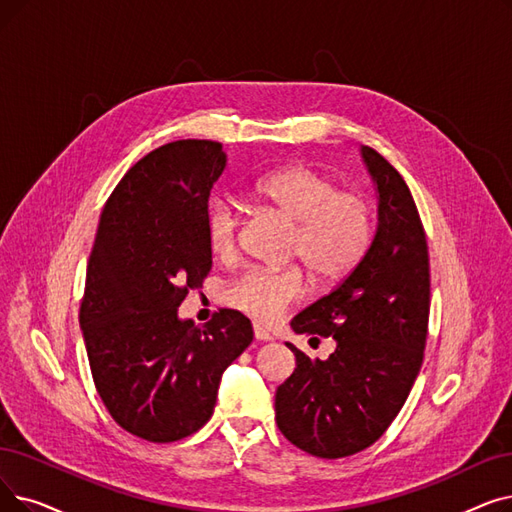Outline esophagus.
<instances>
[{
	"label": "esophagus",
	"instance_id": "obj_1",
	"mask_svg": "<svg viewBox=\"0 0 512 512\" xmlns=\"http://www.w3.org/2000/svg\"><path fill=\"white\" fill-rule=\"evenodd\" d=\"M253 332H255V339H257V341H263V343H265V341H272V335H270V332L265 330L263 326H259V324H255V326H253Z\"/></svg>",
	"mask_w": 512,
	"mask_h": 512
}]
</instances>
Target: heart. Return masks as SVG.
Returning <instances> with one entry per match:
<instances>
[{"instance_id": "obj_1", "label": "heart", "mask_w": 512, "mask_h": 512, "mask_svg": "<svg viewBox=\"0 0 512 512\" xmlns=\"http://www.w3.org/2000/svg\"><path fill=\"white\" fill-rule=\"evenodd\" d=\"M255 201L293 226L288 257L301 261L318 286H337L368 255L374 240V205L362 192L341 190L332 177L309 167H284L253 182ZM244 217L230 198H215L205 215L211 253L230 261L238 255ZM307 280L301 268H251L236 276L224 301L259 322H274L303 299Z\"/></svg>"}]
</instances>
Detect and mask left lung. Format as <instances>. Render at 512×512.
Returning <instances> with one entry per match:
<instances>
[{"mask_svg":"<svg viewBox=\"0 0 512 512\" xmlns=\"http://www.w3.org/2000/svg\"><path fill=\"white\" fill-rule=\"evenodd\" d=\"M362 154L379 190L372 247L358 270L291 322L316 343L332 337L337 349L322 362L286 343L297 368L276 389L280 433L326 460L381 439L412 391L429 332V244L416 203L385 157L370 146Z\"/></svg>","mask_w":512,"mask_h":512,"instance_id":"8db88e82","label":"left lung"}]
</instances>
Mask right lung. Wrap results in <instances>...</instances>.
<instances>
[{
	"mask_svg": "<svg viewBox=\"0 0 512 512\" xmlns=\"http://www.w3.org/2000/svg\"><path fill=\"white\" fill-rule=\"evenodd\" d=\"M224 167L213 140L146 154L108 196L87 261L79 322L96 391L121 429L152 443L205 425L221 374L253 341L236 309L203 326L177 320L211 270L205 215Z\"/></svg>",
	"mask_w": 512,
	"mask_h": 512,
	"instance_id": "add662e5",
	"label": "right lung"
}]
</instances>
